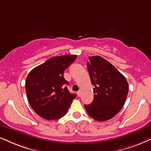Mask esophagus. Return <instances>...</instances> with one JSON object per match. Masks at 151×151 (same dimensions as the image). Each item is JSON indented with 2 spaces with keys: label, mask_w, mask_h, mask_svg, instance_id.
Here are the masks:
<instances>
[{
  "label": "esophagus",
  "mask_w": 151,
  "mask_h": 151,
  "mask_svg": "<svg viewBox=\"0 0 151 151\" xmlns=\"http://www.w3.org/2000/svg\"><path fill=\"white\" fill-rule=\"evenodd\" d=\"M77 93V95H78V97H80L81 96V92L80 91H78V92Z\"/></svg>",
  "instance_id": "34e87169"
}]
</instances>
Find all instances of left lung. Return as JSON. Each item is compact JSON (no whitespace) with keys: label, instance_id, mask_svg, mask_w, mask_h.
Here are the masks:
<instances>
[{"label":"left lung","instance_id":"left-lung-1","mask_svg":"<svg viewBox=\"0 0 151 151\" xmlns=\"http://www.w3.org/2000/svg\"><path fill=\"white\" fill-rule=\"evenodd\" d=\"M87 62L91 81L95 86L92 103L85 104L88 115L105 121L121 111L126 100L128 83L113 65L101 56H90Z\"/></svg>","mask_w":151,"mask_h":151}]
</instances>
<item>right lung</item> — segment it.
<instances>
[{
  "label": "right lung",
  "instance_id": "1",
  "mask_svg": "<svg viewBox=\"0 0 151 151\" xmlns=\"http://www.w3.org/2000/svg\"><path fill=\"white\" fill-rule=\"evenodd\" d=\"M77 55H63L48 59L30 72L26 79V92L30 105L46 120L64 116L75 94L69 92L64 71L76 60Z\"/></svg>",
  "mask_w": 151,
  "mask_h": 151
}]
</instances>
